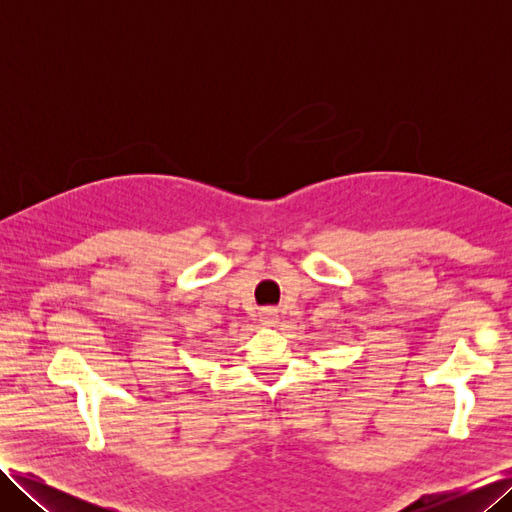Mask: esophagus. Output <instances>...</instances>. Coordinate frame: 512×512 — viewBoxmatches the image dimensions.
<instances>
[{
	"mask_svg": "<svg viewBox=\"0 0 512 512\" xmlns=\"http://www.w3.org/2000/svg\"><path fill=\"white\" fill-rule=\"evenodd\" d=\"M277 320H280V314H277V309H262L260 312V322L265 324V327H275Z\"/></svg>",
	"mask_w": 512,
	"mask_h": 512,
	"instance_id": "obj_1",
	"label": "esophagus"
}]
</instances>
